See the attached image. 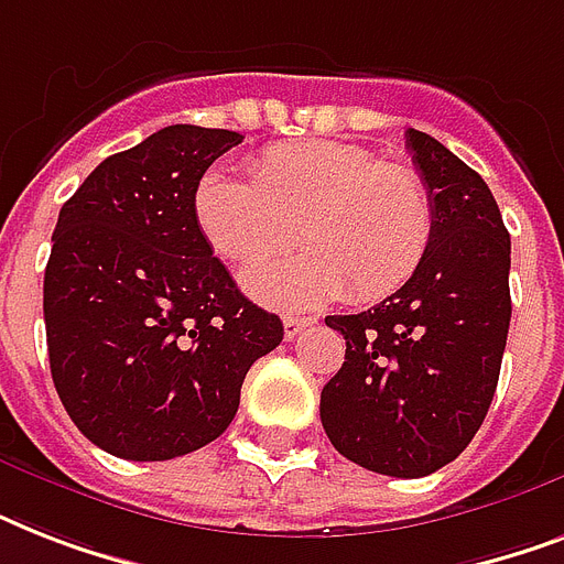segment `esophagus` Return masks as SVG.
Instances as JSON below:
<instances>
[{
  "label": "esophagus",
  "mask_w": 564,
  "mask_h": 564,
  "mask_svg": "<svg viewBox=\"0 0 564 564\" xmlns=\"http://www.w3.org/2000/svg\"><path fill=\"white\" fill-rule=\"evenodd\" d=\"M313 325V318H295V316H286L283 318V336H286V339H295V336L301 334V330H304V327H310Z\"/></svg>",
  "instance_id": "34e87169"
}]
</instances>
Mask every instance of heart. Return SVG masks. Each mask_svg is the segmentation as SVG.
<instances>
[{
  "mask_svg": "<svg viewBox=\"0 0 564 564\" xmlns=\"http://www.w3.org/2000/svg\"><path fill=\"white\" fill-rule=\"evenodd\" d=\"M242 181L202 175L193 195L207 246L234 265H254L295 239L304 254L246 274L254 299L283 310H316L343 295L375 304L410 281L433 242V198L419 172L380 163L336 140L265 149Z\"/></svg>",
  "mask_w": 564,
  "mask_h": 564,
  "instance_id": "heart-1",
  "label": "heart"
}]
</instances>
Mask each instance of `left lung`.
Listing matches in <instances>:
<instances>
[{"label": "left lung", "mask_w": 564, "mask_h": 564, "mask_svg": "<svg viewBox=\"0 0 564 564\" xmlns=\"http://www.w3.org/2000/svg\"><path fill=\"white\" fill-rule=\"evenodd\" d=\"M406 149L433 198V242L377 307L325 318L345 336V362L318 412L339 454L412 480L454 463L489 412L512 318V248L471 166L415 128Z\"/></svg>", "instance_id": "8db88e82"}]
</instances>
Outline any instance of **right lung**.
<instances>
[{
    "mask_svg": "<svg viewBox=\"0 0 564 564\" xmlns=\"http://www.w3.org/2000/svg\"><path fill=\"white\" fill-rule=\"evenodd\" d=\"M242 143L170 126L110 154L61 207L43 278L52 380L101 451L161 463L219 438L281 318L237 290L198 230L193 195Z\"/></svg>",
    "mask_w": 564,
    "mask_h": 564,
    "instance_id": "add662e5",
    "label": "right lung"
}]
</instances>
